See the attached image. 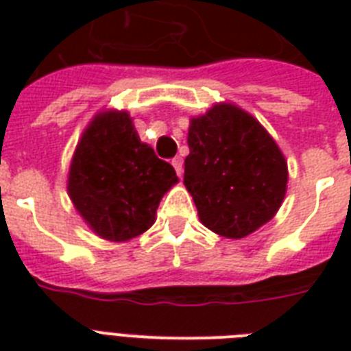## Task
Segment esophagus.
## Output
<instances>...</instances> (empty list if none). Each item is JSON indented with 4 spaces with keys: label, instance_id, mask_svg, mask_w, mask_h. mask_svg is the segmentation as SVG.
Listing matches in <instances>:
<instances>
[{
    "label": "esophagus",
    "instance_id": "esophagus-1",
    "mask_svg": "<svg viewBox=\"0 0 351 351\" xmlns=\"http://www.w3.org/2000/svg\"><path fill=\"white\" fill-rule=\"evenodd\" d=\"M171 164H173V167H175L176 175L182 176V173H184V160H182L180 156H176V158H173V162H171Z\"/></svg>",
    "mask_w": 351,
    "mask_h": 351
}]
</instances>
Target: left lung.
Returning a JSON list of instances; mask_svg holds the SVG:
<instances>
[{
    "label": "left lung",
    "instance_id": "1",
    "mask_svg": "<svg viewBox=\"0 0 351 351\" xmlns=\"http://www.w3.org/2000/svg\"><path fill=\"white\" fill-rule=\"evenodd\" d=\"M184 184L202 224L228 239H242L277 213L288 165L267 131L234 106H215L193 118Z\"/></svg>",
    "mask_w": 351,
    "mask_h": 351
}]
</instances>
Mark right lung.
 I'll use <instances>...</instances> for the list:
<instances>
[{
	"mask_svg": "<svg viewBox=\"0 0 351 351\" xmlns=\"http://www.w3.org/2000/svg\"><path fill=\"white\" fill-rule=\"evenodd\" d=\"M173 165L140 142L127 112L98 114L84 132L69 171V197L101 239L123 242L154 222Z\"/></svg>",
	"mask_w": 351,
	"mask_h": 351,
	"instance_id": "add662e5",
	"label": "right lung"
}]
</instances>
